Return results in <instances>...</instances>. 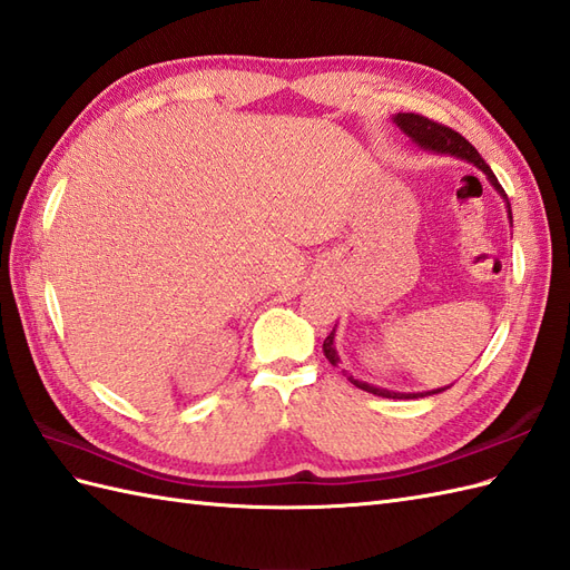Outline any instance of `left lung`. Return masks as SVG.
Segmentation results:
<instances>
[{"label": "left lung", "mask_w": 570, "mask_h": 570, "mask_svg": "<svg viewBox=\"0 0 570 570\" xmlns=\"http://www.w3.org/2000/svg\"><path fill=\"white\" fill-rule=\"evenodd\" d=\"M392 122H395L402 132L410 137L416 146H421L424 151H431V154H448V156H455V158H462L466 160V164L476 166L481 173L487 175V180L493 185L495 193H499L505 202V209H508V218L510 224H513V214H510V204H508V197L503 193V187L499 185V180H495L493 170L487 166V160L479 156V151L474 149V146L466 141L460 132H455V129H450L441 122H433L429 118H424V115H416V112H397L392 115ZM334 332H337V325H334V330L327 334V340L323 342V352L327 356V361L332 363V366H340L342 358L337 354V346H334ZM346 381L354 383L356 387L371 392V395H377V397H387V400H416V397H429V395H438V392H443L448 387H438V390H429V392H395V390H385V387H377V385H371L366 381H356V377L352 373H346Z\"/></svg>", "instance_id": "left-lung-1"}]
</instances>
